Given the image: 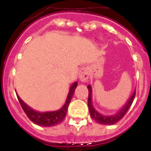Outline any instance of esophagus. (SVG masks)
Wrapping results in <instances>:
<instances>
[{
  "label": "esophagus",
  "instance_id": "esophagus-1",
  "mask_svg": "<svg viewBox=\"0 0 151 151\" xmlns=\"http://www.w3.org/2000/svg\"><path fill=\"white\" fill-rule=\"evenodd\" d=\"M89 77V69L86 66H82L78 73V78L81 82H86Z\"/></svg>",
  "mask_w": 151,
  "mask_h": 151
}]
</instances>
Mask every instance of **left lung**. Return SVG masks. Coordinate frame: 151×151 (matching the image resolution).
Listing matches in <instances>:
<instances>
[{
	"mask_svg": "<svg viewBox=\"0 0 151 151\" xmlns=\"http://www.w3.org/2000/svg\"><path fill=\"white\" fill-rule=\"evenodd\" d=\"M88 106L89 112L91 118L94 119L97 123L102 124V125H113L116 123L117 122L120 120L121 119L125 116V114L127 113L129 109L130 108L131 105L134 101V96H135V91H134L132 96L129 97L128 101L125 104L122 108H120L116 113L111 116H105L100 113L97 110H95L93 104H92V88L90 85H88Z\"/></svg>",
	"mask_w": 151,
	"mask_h": 151,
	"instance_id": "1",
	"label": "left lung"
}]
</instances>
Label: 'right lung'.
Instances as JSON below:
<instances>
[{
    "label": "right lung",
    "instance_id": "right-lung-1",
    "mask_svg": "<svg viewBox=\"0 0 151 151\" xmlns=\"http://www.w3.org/2000/svg\"><path fill=\"white\" fill-rule=\"evenodd\" d=\"M77 85H78V82H74L71 85V87L69 88V93H68L66 102H65L64 105L60 110H55V111H36V110H33L32 107H30L29 105L26 104V103L24 102L19 97L18 94H17V95L19 101V104H20L21 106H22V110H24L28 118L32 122L35 123L36 125L44 126V127H50V126H54V125H57L59 123H60L61 122H63L64 118L66 117L68 110V106H69V103L71 101L72 97H73V94H74L75 90L76 88Z\"/></svg>",
    "mask_w": 151,
    "mask_h": 151
}]
</instances>
